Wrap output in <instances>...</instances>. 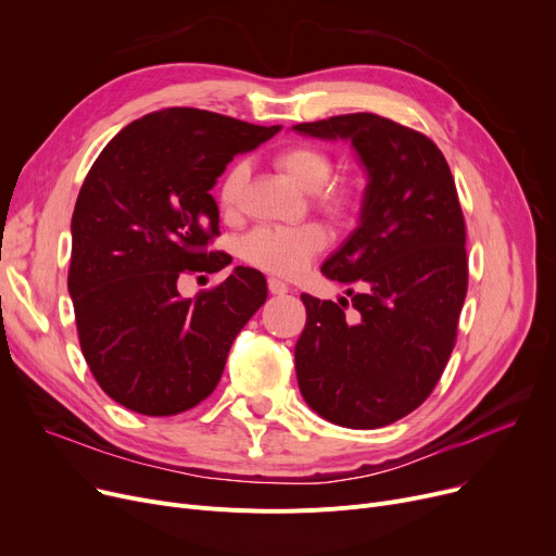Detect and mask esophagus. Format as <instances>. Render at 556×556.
Wrapping results in <instances>:
<instances>
[{
    "label": "esophagus",
    "mask_w": 556,
    "mask_h": 556,
    "mask_svg": "<svg viewBox=\"0 0 556 556\" xmlns=\"http://www.w3.org/2000/svg\"><path fill=\"white\" fill-rule=\"evenodd\" d=\"M268 290L273 295H286V293H290V286L283 283L281 279H277V277H270L268 279Z\"/></svg>",
    "instance_id": "obj_1"
}]
</instances>
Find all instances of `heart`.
Instances as JSON below:
<instances>
[{"label": "heart", "mask_w": 556, "mask_h": 556, "mask_svg": "<svg viewBox=\"0 0 556 556\" xmlns=\"http://www.w3.org/2000/svg\"><path fill=\"white\" fill-rule=\"evenodd\" d=\"M275 166L286 180L313 193L315 207L325 214L342 218L352 210L354 189L346 180H331L336 162L323 146L290 143L275 155ZM248 166L243 162H237L223 175L218 202L225 212L237 210ZM327 243V229L315 223L302 227H256L241 241V254L261 270L279 277H295Z\"/></svg>", "instance_id": "1"}]
</instances>
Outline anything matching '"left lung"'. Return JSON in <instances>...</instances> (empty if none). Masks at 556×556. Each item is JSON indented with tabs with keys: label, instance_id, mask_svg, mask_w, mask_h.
I'll list each match as a JSON object with an SVG mask.
<instances>
[{
	"label": "left lung",
	"instance_id": "left-lung-1",
	"mask_svg": "<svg viewBox=\"0 0 556 556\" xmlns=\"http://www.w3.org/2000/svg\"><path fill=\"white\" fill-rule=\"evenodd\" d=\"M352 139L367 168L361 225L325 261L358 311L302 295L295 344L302 396L344 428H381L410 415L440 383L469 286L466 225L446 157L426 135L371 112L293 126Z\"/></svg>",
	"mask_w": 556,
	"mask_h": 556
}]
</instances>
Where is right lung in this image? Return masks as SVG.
I'll return each instance as SVG.
<instances>
[{"label":"right lung","instance_id":"obj_1","mask_svg":"<svg viewBox=\"0 0 556 556\" xmlns=\"http://www.w3.org/2000/svg\"><path fill=\"white\" fill-rule=\"evenodd\" d=\"M279 126H254L198 108H166L116 135L80 187L72 216L67 288L83 356L101 390L149 417L207 399L229 346L268 298L266 277L233 273L191 300L185 273H218L210 250L218 204L210 193L237 153Z\"/></svg>","mask_w":556,"mask_h":556}]
</instances>
